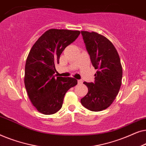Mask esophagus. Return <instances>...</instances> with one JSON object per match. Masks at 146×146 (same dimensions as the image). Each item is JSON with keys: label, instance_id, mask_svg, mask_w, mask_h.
<instances>
[{"label": "esophagus", "instance_id": "1", "mask_svg": "<svg viewBox=\"0 0 146 146\" xmlns=\"http://www.w3.org/2000/svg\"><path fill=\"white\" fill-rule=\"evenodd\" d=\"M82 82H83V81L82 80H78V83L79 84H82Z\"/></svg>", "mask_w": 146, "mask_h": 146}]
</instances>
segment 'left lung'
Instances as JSON below:
<instances>
[{"instance_id": "obj_1", "label": "left lung", "mask_w": 146, "mask_h": 146, "mask_svg": "<svg viewBox=\"0 0 146 146\" xmlns=\"http://www.w3.org/2000/svg\"><path fill=\"white\" fill-rule=\"evenodd\" d=\"M92 66L97 69L95 81L84 82L88 92L81 99L83 106L99 111L106 109L119 92L122 79L120 58L113 44L95 32L81 31Z\"/></svg>"}]
</instances>
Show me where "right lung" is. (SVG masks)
<instances>
[{"label":"right lung","instance_id":"obj_1","mask_svg":"<svg viewBox=\"0 0 146 146\" xmlns=\"http://www.w3.org/2000/svg\"><path fill=\"white\" fill-rule=\"evenodd\" d=\"M80 32L64 29L46 31L33 46L25 64V85L31 103L45 115L56 113L62 106L65 94L77 84L73 78L55 77V65L65 48Z\"/></svg>","mask_w":146,"mask_h":146}]
</instances>
